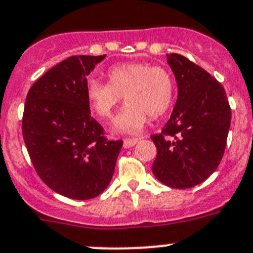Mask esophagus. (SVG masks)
Segmentation results:
<instances>
[{"instance_id":"34e87169","label":"esophagus","mask_w":253,"mask_h":253,"mask_svg":"<svg viewBox=\"0 0 253 253\" xmlns=\"http://www.w3.org/2000/svg\"><path fill=\"white\" fill-rule=\"evenodd\" d=\"M137 142H138L137 138H125L124 147H125V149H129V147L135 146Z\"/></svg>"}]
</instances>
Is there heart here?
Instances as JSON below:
<instances>
[{"mask_svg":"<svg viewBox=\"0 0 253 253\" xmlns=\"http://www.w3.org/2000/svg\"><path fill=\"white\" fill-rule=\"evenodd\" d=\"M108 81L110 83L88 81L85 94L90 110L101 120H111L125 97L127 104L113 125L117 132L138 133L149 115L159 117L172 102L174 83L164 68L150 67L146 63H124L108 70Z\"/></svg>","mask_w":253,"mask_h":253,"instance_id":"heart-1","label":"heart"}]
</instances>
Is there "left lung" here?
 <instances>
[{
  "mask_svg": "<svg viewBox=\"0 0 253 253\" xmlns=\"http://www.w3.org/2000/svg\"><path fill=\"white\" fill-rule=\"evenodd\" d=\"M177 99L160 135L151 136L158 155L152 172L170 188L203 183L219 165L231 126V108L222 84L180 54H168Z\"/></svg>",
  "mask_w": 253,
  "mask_h": 253,
  "instance_id": "obj_1",
  "label": "left lung"
}]
</instances>
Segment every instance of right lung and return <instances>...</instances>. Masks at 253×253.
<instances>
[{
	"instance_id": "1",
	"label": "right lung",
	"mask_w": 253,
	"mask_h": 253,
	"mask_svg": "<svg viewBox=\"0 0 253 253\" xmlns=\"http://www.w3.org/2000/svg\"><path fill=\"white\" fill-rule=\"evenodd\" d=\"M106 55H74L47 70L27 93L22 136L36 172L51 190L92 199L111 183L122 141H108L90 117L87 76Z\"/></svg>"
}]
</instances>
